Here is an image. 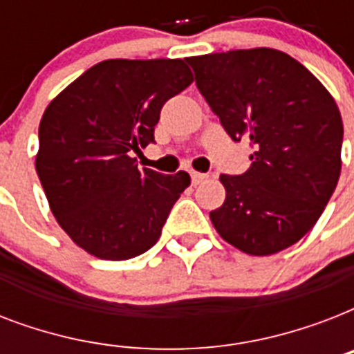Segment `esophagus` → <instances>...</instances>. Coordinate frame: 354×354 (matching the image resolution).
I'll return each mask as SVG.
<instances>
[{
    "instance_id": "esophagus-1",
    "label": "esophagus",
    "mask_w": 354,
    "mask_h": 354,
    "mask_svg": "<svg viewBox=\"0 0 354 354\" xmlns=\"http://www.w3.org/2000/svg\"><path fill=\"white\" fill-rule=\"evenodd\" d=\"M205 178H207V174H204V172L191 171V182H193V185H198V183H202Z\"/></svg>"
}]
</instances>
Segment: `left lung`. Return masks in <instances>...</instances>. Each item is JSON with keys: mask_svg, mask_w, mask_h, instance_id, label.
<instances>
[{"mask_svg": "<svg viewBox=\"0 0 354 354\" xmlns=\"http://www.w3.org/2000/svg\"><path fill=\"white\" fill-rule=\"evenodd\" d=\"M233 141L253 147L241 176L221 174L226 200L209 218L248 255H274L307 235L335 193L344 122L327 88L277 49L185 58Z\"/></svg>", "mask_w": 354, "mask_h": 354, "instance_id": "8db88e82", "label": "left lung"}]
</instances>
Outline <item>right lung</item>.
I'll return each mask as SVG.
<instances>
[{
    "mask_svg": "<svg viewBox=\"0 0 354 354\" xmlns=\"http://www.w3.org/2000/svg\"><path fill=\"white\" fill-rule=\"evenodd\" d=\"M191 82L180 58H112L46 108L36 172L60 227L93 257L127 261L150 250L191 185L185 171L160 174L132 158L154 141L163 104Z\"/></svg>",
    "mask_w": 354,
    "mask_h": 354,
    "instance_id": "1",
    "label": "right lung"
}]
</instances>
